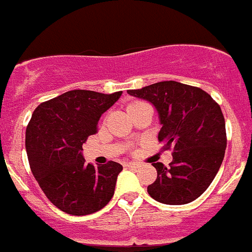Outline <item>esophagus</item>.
Returning a JSON list of instances; mask_svg holds the SVG:
<instances>
[{
    "label": "esophagus",
    "instance_id": "1",
    "mask_svg": "<svg viewBox=\"0 0 252 252\" xmlns=\"http://www.w3.org/2000/svg\"><path fill=\"white\" fill-rule=\"evenodd\" d=\"M125 165L128 166V168H139L140 164H139V162H126Z\"/></svg>",
    "mask_w": 252,
    "mask_h": 252
}]
</instances>
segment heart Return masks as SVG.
Listing matches in <instances>:
<instances>
[{
    "mask_svg": "<svg viewBox=\"0 0 252 252\" xmlns=\"http://www.w3.org/2000/svg\"><path fill=\"white\" fill-rule=\"evenodd\" d=\"M137 103H141V102H132V103H130V104H128L127 110H128V108H131V107H133V106H135V104H137Z\"/></svg>",
    "mask_w": 252,
    "mask_h": 252,
    "instance_id": "b5f03b06",
    "label": "heart"
}]
</instances>
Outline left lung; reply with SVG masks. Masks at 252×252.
<instances>
[{
  "instance_id": "8db88e82",
  "label": "left lung",
  "mask_w": 252,
  "mask_h": 252,
  "mask_svg": "<svg viewBox=\"0 0 252 252\" xmlns=\"http://www.w3.org/2000/svg\"><path fill=\"white\" fill-rule=\"evenodd\" d=\"M128 94L146 99L159 112L162 150L173 151L169 166L153 162L158 178L148 193L164 204H187L212 183L224 158L226 125L221 107L198 87L174 81L158 82Z\"/></svg>"
}]
</instances>
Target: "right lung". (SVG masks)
<instances>
[{"label":"right lung","mask_w":252,"mask_h":252,"mask_svg":"<svg viewBox=\"0 0 252 252\" xmlns=\"http://www.w3.org/2000/svg\"><path fill=\"white\" fill-rule=\"evenodd\" d=\"M121 94L68 91L40 103L31 116L25 139L31 171L49 201L68 215L94 213L113 197L122 165L87 164L82 146Z\"/></svg>","instance_id":"add662e5"}]
</instances>
